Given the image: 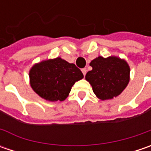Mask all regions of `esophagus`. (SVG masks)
Returning <instances> with one entry per match:
<instances>
[{
    "label": "esophagus",
    "instance_id": "1",
    "mask_svg": "<svg viewBox=\"0 0 151 151\" xmlns=\"http://www.w3.org/2000/svg\"><path fill=\"white\" fill-rule=\"evenodd\" d=\"M81 71H82V73H83V75L86 76V71H87V70H86V68H83V69L81 70Z\"/></svg>",
    "mask_w": 151,
    "mask_h": 151
}]
</instances>
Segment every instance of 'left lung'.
Wrapping results in <instances>:
<instances>
[{"label": "left lung", "instance_id": "obj_1", "mask_svg": "<svg viewBox=\"0 0 151 151\" xmlns=\"http://www.w3.org/2000/svg\"><path fill=\"white\" fill-rule=\"evenodd\" d=\"M90 65L92 70L86 73V80L101 100L118 96L129 84L130 69L124 60L115 56H99L91 60Z\"/></svg>", "mask_w": 151, "mask_h": 151}]
</instances>
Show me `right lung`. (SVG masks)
I'll return each mask as SVG.
<instances>
[{
	"label": "right lung",
	"mask_w": 151,
	"mask_h": 151,
	"mask_svg": "<svg viewBox=\"0 0 151 151\" xmlns=\"http://www.w3.org/2000/svg\"><path fill=\"white\" fill-rule=\"evenodd\" d=\"M83 77L75 64H70L60 57L35 64L29 71L32 90L50 101H64L73 85Z\"/></svg>",
	"instance_id": "right-lung-1"
}]
</instances>
